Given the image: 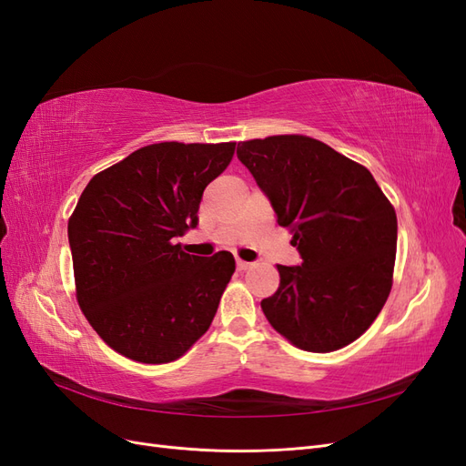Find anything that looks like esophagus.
<instances>
[{"mask_svg": "<svg viewBox=\"0 0 466 466\" xmlns=\"http://www.w3.org/2000/svg\"><path fill=\"white\" fill-rule=\"evenodd\" d=\"M248 268H252V262H247V260H241V258L237 260V270L245 272V270H248Z\"/></svg>", "mask_w": 466, "mask_h": 466, "instance_id": "1", "label": "esophagus"}]
</instances>
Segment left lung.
Wrapping results in <instances>:
<instances>
[{
    "label": "left lung",
    "instance_id": "left-lung-1",
    "mask_svg": "<svg viewBox=\"0 0 466 466\" xmlns=\"http://www.w3.org/2000/svg\"><path fill=\"white\" fill-rule=\"evenodd\" d=\"M237 157L303 258L278 264L279 286L260 303L268 322L315 354L358 340L389 298L397 257V214L373 175L299 134L238 142Z\"/></svg>",
    "mask_w": 466,
    "mask_h": 466
}]
</instances>
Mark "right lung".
Listing matches in <instances>:
<instances>
[{"label":"right lung","instance_id":"1","mask_svg":"<svg viewBox=\"0 0 466 466\" xmlns=\"http://www.w3.org/2000/svg\"><path fill=\"white\" fill-rule=\"evenodd\" d=\"M235 142H161L96 173L67 221L76 298L105 344L168 363L200 340L235 272L231 252L194 257L175 238L198 225L204 188Z\"/></svg>","mask_w":466,"mask_h":466}]
</instances>
